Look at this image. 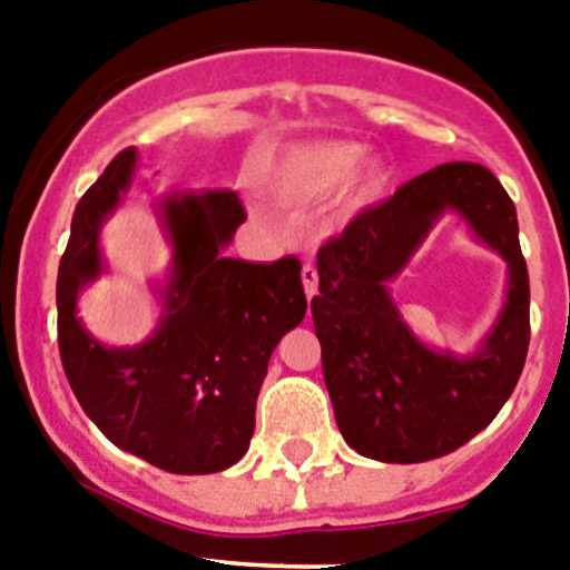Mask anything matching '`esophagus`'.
Segmentation results:
<instances>
[{"label": "esophagus", "instance_id": "esophagus-1", "mask_svg": "<svg viewBox=\"0 0 570 570\" xmlns=\"http://www.w3.org/2000/svg\"><path fill=\"white\" fill-rule=\"evenodd\" d=\"M303 286H305V295L314 297L316 289H320V273H316V267L311 265V262H305L303 265Z\"/></svg>", "mask_w": 570, "mask_h": 570}]
</instances>
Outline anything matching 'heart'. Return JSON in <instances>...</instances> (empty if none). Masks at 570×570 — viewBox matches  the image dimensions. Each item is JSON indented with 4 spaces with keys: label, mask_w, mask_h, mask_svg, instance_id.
Instances as JSON below:
<instances>
[{
    "label": "heart",
    "mask_w": 570,
    "mask_h": 570,
    "mask_svg": "<svg viewBox=\"0 0 570 570\" xmlns=\"http://www.w3.org/2000/svg\"><path fill=\"white\" fill-rule=\"evenodd\" d=\"M365 147L357 141H320L286 155L269 175V190L286 202H314L338 188L344 179V202L361 209L382 194L391 179V169L382 158H368L361 165Z\"/></svg>",
    "instance_id": "b5f03b06"
}]
</instances>
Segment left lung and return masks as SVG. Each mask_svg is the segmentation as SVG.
Returning <instances> with one entry per match:
<instances>
[{"label": "left lung", "instance_id": "1", "mask_svg": "<svg viewBox=\"0 0 570 570\" xmlns=\"http://www.w3.org/2000/svg\"><path fill=\"white\" fill-rule=\"evenodd\" d=\"M445 208L509 262V297L475 356L426 347L403 325L386 284ZM311 301L322 371L346 445L387 464L440 459L502 410L530 346V278L511 196L487 166L442 164L363 209L316 254Z\"/></svg>", "mask_w": 570, "mask_h": 570}]
</instances>
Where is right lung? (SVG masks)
<instances>
[{
    "mask_svg": "<svg viewBox=\"0 0 570 570\" xmlns=\"http://www.w3.org/2000/svg\"><path fill=\"white\" fill-rule=\"evenodd\" d=\"M134 171L128 147L76 205L57 275L62 368L81 410L117 448L177 475L220 472L248 451L269 355L308 308L301 262L224 256L248 218L235 190L164 196L158 215L171 243L164 316L144 344L104 346L83 331L76 301L106 269L100 226Z\"/></svg>",
    "mask_w": 570,
    "mask_h": 570,
    "instance_id": "add662e5",
    "label": "right lung"
}]
</instances>
